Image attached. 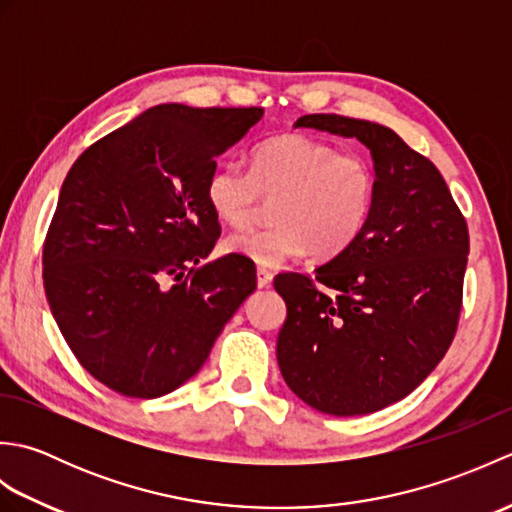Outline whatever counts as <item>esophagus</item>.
<instances>
[{"label": "esophagus", "mask_w": 512, "mask_h": 512, "mask_svg": "<svg viewBox=\"0 0 512 512\" xmlns=\"http://www.w3.org/2000/svg\"><path fill=\"white\" fill-rule=\"evenodd\" d=\"M270 284H273V273H270L268 268L259 266V268H257V286H259V288H268Z\"/></svg>", "instance_id": "obj_1"}]
</instances>
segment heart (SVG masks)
<instances>
[{
	"instance_id": "1",
	"label": "heart",
	"mask_w": 512,
	"mask_h": 512,
	"mask_svg": "<svg viewBox=\"0 0 512 512\" xmlns=\"http://www.w3.org/2000/svg\"><path fill=\"white\" fill-rule=\"evenodd\" d=\"M378 178L372 160L339 151L308 134H277L250 154V171L217 165L206 180V202L217 220L244 228L270 206V226L235 233L226 253L262 266H281L310 250L328 259L350 248L374 211Z\"/></svg>"
}]
</instances>
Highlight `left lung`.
Masks as SVG:
<instances>
[{"instance_id": "1", "label": "left lung", "mask_w": 512, "mask_h": 512, "mask_svg": "<svg viewBox=\"0 0 512 512\" xmlns=\"http://www.w3.org/2000/svg\"><path fill=\"white\" fill-rule=\"evenodd\" d=\"M358 138L378 178L356 242L314 277L284 273L281 376L310 407L363 416L411 394L458 332L469 226L442 173L389 127L339 114L295 123Z\"/></svg>"}]
</instances>
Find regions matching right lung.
Here are the masks:
<instances>
[{
  "label": "right lung",
  "mask_w": 512,
  "mask_h": 512,
  "mask_svg": "<svg viewBox=\"0 0 512 512\" xmlns=\"http://www.w3.org/2000/svg\"><path fill=\"white\" fill-rule=\"evenodd\" d=\"M262 107L156 105L76 158L43 242V288L65 343L127 398L180 387L255 290L246 259L204 264L220 222L215 158Z\"/></svg>",
  "instance_id": "add662e5"
}]
</instances>
